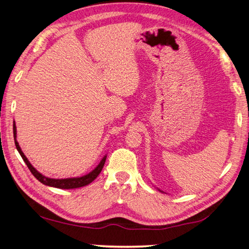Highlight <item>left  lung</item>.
<instances>
[{"mask_svg":"<svg viewBox=\"0 0 249 249\" xmlns=\"http://www.w3.org/2000/svg\"><path fill=\"white\" fill-rule=\"evenodd\" d=\"M158 190H159V189H158ZM159 191H160V192H163V191H161V190H159Z\"/></svg>","mask_w":249,"mask_h":249,"instance_id":"left-lung-1","label":"left lung"}]
</instances>
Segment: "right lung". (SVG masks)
<instances>
[{
	"label": "right lung",
	"mask_w": 249,
	"mask_h": 249,
	"mask_svg": "<svg viewBox=\"0 0 249 249\" xmlns=\"http://www.w3.org/2000/svg\"><path fill=\"white\" fill-rule=\"evenodd\" d=\"M14 138H15V144L16 147L18 149L19 154L21 155V157L23 159V161L26 163L27 167L30 169V171L32 172V174L36 177L38 180L45 184V186L49 187H53V188H58V189H76V188H82L87 186V184L91 183L94 179L100 175V173L102 172L104 164H105V161L107 158V155H105L103 157V159L101 160V162L96 165V167L94 170H92L90 173H88L87 175L80 176V177H71V178H61V179H56V178H50V177H45L44 175H42L41 173H39L35 167L31 164L30 161L25 157V155L23 154L22 149L19 145L18 141H17V128H16V123H14Z\"/></svg>",
	"instance_id": "right-lung-1"
}]
</instances>
